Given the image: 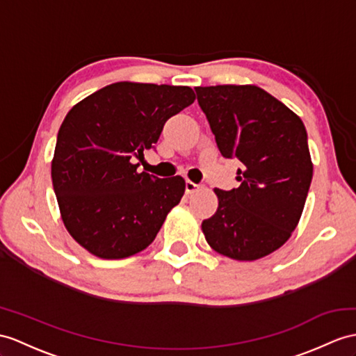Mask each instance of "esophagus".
<instances>
[{"label":"esophagus","mask_w":356,"mask_h":356,"mask_svg":"<svg viewBox=\"0 0 356 356\" xmlns=\"http://www.w3.org/2000/svg\"><path fill=\"white\" fill-rule=\"evenodd\" d=\"M197 188H199V186H197V184H195L193 181H186V193H187V195H192V193H195Z\"/></svg>","instance_id":"obj_1"}]
</instances>
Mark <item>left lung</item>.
<instances>
[{
  "mask_svg": "<svg viewBox=\"0 0 356 356\" xmlns=\"http://www.w3.org/2000/svg\"><path fill=\"white\" fill-rule=\"evenodd\" d=\"M197 104L225 159H237L240 186L216 188L219 207L202 222L216 252L254 261L280 249L298 227L313 163L305 125L257 86L196 88Z\"/></svg>",
  "mask_w": 356,
  "mask_h": 356,
  "instance_id": "obj_1",
  "label": "left lung"
}]
</instances>
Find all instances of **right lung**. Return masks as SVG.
<instances>
[{
  "mask_svg": "<svg viewBox=\"0 0 356 356\" xmlns=\"http://www.w3.org/2000/svg\"><path fill=\"white\" fill-rule=\"evenodd\" d=\"M195 101L187 86L120 81L78 102L58 129L51 164L69 234L90 254L131 257L148 248L186 183L137 172L168 119Z\"/></svg>",
  "mask_w": 356,
  "mask_h": 356,
  "instance_id": "1",
  "label": "right lung"
}]
</instances>
